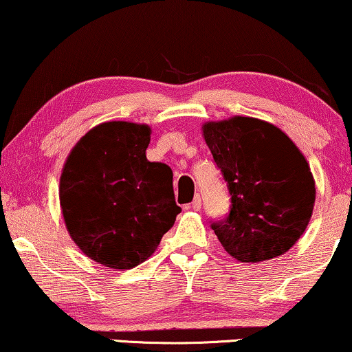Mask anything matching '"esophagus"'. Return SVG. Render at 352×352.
<instances>
[{
    "label": "esophagus",
    "mask_w": 352,
    "mask_h": 352,
    "mask_svg": "<svg viewBox=\"0 0 352 352\" xmlns=\"http://www.w3.org/2000/svg\"><path fill=\"white\" fill-rule=\"evenodd\" d=\"M201 208V198L200 195H197L195 198H193V201L190 203V205L186 206V210H193V211H200Z\"/></svg>",
    "instance_id": "34e87169"
}]
</instances>
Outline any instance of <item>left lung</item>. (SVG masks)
Masks as SVG:
<instances>
[{
	"label": "left lung",
	"instance_id": "8db88e82",
	"mask_svg": "<svg viewBox=\"0 0 352 352\" xmlns=\"http://www.w3.org/2000/svg\"><path fill=\"white\" fill-rule=\"evenodd\" d=\"M203 136L230 193V212L211 228L239 262L270 261L303 235L316 200L302 152L268 122L235 116L206 122Z\"/></svg>",
	"mask_w": 352,
	"mask_h": 352
}]
</instances>
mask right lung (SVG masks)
<instances>
[{
    "instance_id": "add662e5",
    "label": "right lung",
    "mask_w": 352,
    "mask_h": 352,
    "mask_svg": "<svg viewBox=\"0 0 352 352\" xmlns=\"http://www.w3.org/2000/svg\"><path fill=\"white\" fill-rule=\"evenodd\" d=\"M149 142L144 124L104 122L79 140L63 166L66 228L80 251L104 267L144 262L181 212L171 168L146 159Z\"/></svg>"
}]
</instances>
